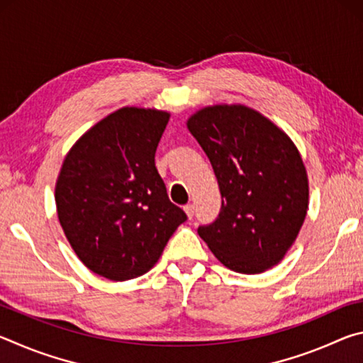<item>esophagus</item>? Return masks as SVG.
<instances>
[{
	"instance_id": "obj_1",
	"label": "esophagus",
	"mask_w": 363,
	"mask_h": 363,
	"mask_svg": "<svg viewBox=\"0 0 363 363\" xmlns=\"http://www.w3.org/2000/svg\"><path fill=\"white\" fill-rule=\"evenodd\" d=\"M184 211H186L189 219H192L194 218V213H195V206L194 205H186V206H184Z\"/></svg>"
}]
</instances>
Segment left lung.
I'll list each match as a JSON object with an SVG mask.
<instances>
[{
  "label": "left lung",
  "mask_w": 363,
  "mask_h": 363,
  "mask_svg": "<svg viewBox=\"0 0 363 363\" xmlns=\"http://www.w3.org/2000/svg\"><path fill=\"white\" fill-rule=\"evenodd\" d=\"M187 128L210 158L223 206L199 235L225 267L261 274L296 240L309 208V181L293 140L242 104L203 107Z\"/></svg>",
  "instance_id": "left-lung-1"
}]
</instances>
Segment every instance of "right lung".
<instances>
[{
    "mask_svg": "<svg viewBox=\"0 0 363 363\" xmlns=\"http://www.w3.org/2000/svg\"><path fill=\"white\" fill-rule=\"evenodd\" d=\"M164 110L123 107L89 128L67 153L56 182L57 218L86 267L113 281L155 266L187 219L155 167Z\"/></svg>",
    "mask_w": 363,
    "mask_h": 363,
    "instance_id": "obj_1",
    "label": "right lung"
}]
</instances>
